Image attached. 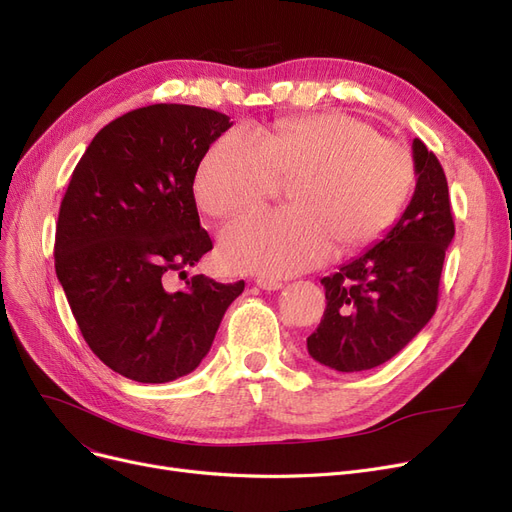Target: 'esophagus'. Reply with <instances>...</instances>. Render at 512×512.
I'll return each instance as SVG.
<instances>
[{
    "instance_id": "esophagus-1",
    "label": "esophagus",
    "mask_w": 512,
    "mask_h": 512,
    "mask_svg": "<svg viewBox=\"0 0 512 512\" xmlns=\"http://www.w3.org/2000/svg\"><path fill=\"white\" fill-rule=\"evenodd\" d=\"M255 282H257L259 288H263V291H278V288L284 286L282 280H278V278H268V276H261V278H257Z\"/></svg>"
}]
</instances>
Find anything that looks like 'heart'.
<instances>
[{
  "label": "heart",
  "instance_id": "1",
  "mask_svg": "<svg viewBox=\"0 0 512 512\" xmlns=\"http://www.w3.org/2000/svg\"><path fill=\"white\" fill-rule=\"evenodd\" d=\"M293 180V207L253 211L219 238V259L234 272L291 276L324 263L335 247L360 249L402 213L414 161L406 146L379 138L368 123L326 113L261 133L230 129L198 165L194 194L203 211L230 217Z\"/></svg>",
  "mask_w": 512,
  "mask_h": 512
}]
</instances>
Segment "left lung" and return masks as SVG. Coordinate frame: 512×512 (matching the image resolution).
<instances>
[{"label": "left lung", "mask_w": 512, "mask_h": 512, "mask_svg": "<svg viewBox=\"0 0 512 512\" xmlns=\"http://www.w3.org/2000/svg\"><path fill=\"white\" fill-rule=\"evenodd\" d=\"M416 188L397 224L358 259L322 278L326 309L307 337L316 362L339 372L385 364L433 318L454 238L448 180L435 154L412 142Z\"/></svg>", "instance_id": "1"}]
</instances>
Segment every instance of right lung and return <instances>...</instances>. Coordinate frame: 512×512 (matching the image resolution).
<instances>
[{
	"instance_id": "add662e5",
	"label": "right lung",
	"mask_w": 512,
	"mask_h": 512,
	"mask_svg": "<svg viewBox=\"0 0 512 512\" xmlns=\"http://www.w3.org/2000/svg\"><path fill=\"white\" fill-rule=\"evenodd\" d=\"M230 117L152 104L110 121L87 146L56 224V276L85 343L138 383H169L209 353L244 280L186 276L213 242L198 219L194 175Z\"/></svg>"
}]
</instances>
